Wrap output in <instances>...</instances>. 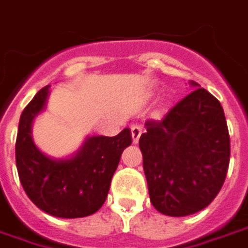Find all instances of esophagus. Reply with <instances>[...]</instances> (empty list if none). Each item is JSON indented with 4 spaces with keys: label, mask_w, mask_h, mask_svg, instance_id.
<instances>
[{
    "label": "esophagus",
    "mask_w": 248,
    "mask_h": 248,
    "mask_svg": "<svg viewBox=\"0 0 248 248\" xmlns=\"http://www.w3.org/2000/svg\"><path fill=\"white\" fill-rule=\"evenodd\" d=\"M131 134H132V142L138 143L139 138L142 135V127L140 125H132L131 127Z\"/></svg>",
    "instance_id": "34e87169"
}]
</instances>
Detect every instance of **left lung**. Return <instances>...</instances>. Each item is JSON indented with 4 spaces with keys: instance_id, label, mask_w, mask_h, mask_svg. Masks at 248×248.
<instances>
[{
    "instance_id": "8db88e82",
    "label": "left lung",
    "mask_w": 248,
    "mask_h": 248,
    "mask_svg": "<svg viewBox=\"0 0 248 248\" xmlns=\"http://www.w3.org/2000/svg\"><path fill=\"white\" fill-rule=\"evenodd\" d=\"M192 92L161 121H146L139 138L149 196L158 213L186 217L219 193L231 157V139L219 100L189 81Z\"/></svg>"
}]
</instances>
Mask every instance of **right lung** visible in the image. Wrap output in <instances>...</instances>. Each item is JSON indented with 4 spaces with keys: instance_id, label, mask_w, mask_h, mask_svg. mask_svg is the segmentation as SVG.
I'll list each match as a JSON object with an SVG mask.
<instances>
[{
    "instance_id": "right-lung-1",
    "label": "right lung",
    "mask_w": 248,
    "mask_h": 248,
    "mask_svg": "<svg viewBox=\"0 0 248 248\" xmlns=\"http://www.w3.org/2000/svg\"><path fill=\"white\" fill-rule=\"evenodd\" d=\"M49 87L40 90L24 108L16 138V167L26 195L46 214L81 218L103 205L121 153L132 142L124 128L116 137H87L76 155L67 158L46 156L34 143L31 125L45 109Z\"/></svg>"
}]
</instances>
